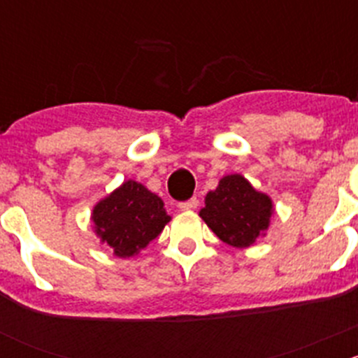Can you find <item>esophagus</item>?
<instances>
[{
    "mask_svg": "<svg viewBox=\"0 0 358 358\" xmlns=\"http://www.w3.org/2000/svg\"><path fill=\"white\" fill-rule=\"evenodd\" d=\"M197 206H199V199H197V197H192V199H189V201L178 202V208L182 209V211H190V209H196Z\"/></svg>",
    "mask_w": 358,
    "mask_h": 358,
    "instance_id": "obj_1",
    "label": "esophagus"
}]
</instances>
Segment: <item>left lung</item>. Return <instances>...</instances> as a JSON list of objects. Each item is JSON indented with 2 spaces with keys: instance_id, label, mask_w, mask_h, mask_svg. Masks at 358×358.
I'll return each instance as SVG.
<instances>
[{
  "instance_id": "obj_1",
  "label": "left lung",
  "mask_w": 358,
  "mask_h": 358,
  "mask_svg": "<svg viewBox=\"0 0 358 358\" xmlns=\"http://www.w3.org/2000/svg\"><path fill=\"white\" fill-rule=\"evenodd\" d=\"M199 215L223 243L248 248L268 229L272 201L256 192L244 176L229 175L206 196Z\"/></svg>"
}]
</instances>
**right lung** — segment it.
<instances>
[{
    "mask_svg": "<svg viewBox=\"0 0 358 358\" xmlns=\"http://www.w3.org/2000/svg\"><path fill=\"white\" fill-rule=\"evenodd\" d=\"M92 220L102 243L109 244L119 258H129L156 239L171 218L161 197L128 180L95 206Z\"/></svg>",
    "mask_w": 358,
    "mask_h": 358,
    "instance_id": "obj_1",
    "label": "right lung"
}]
</instances>
